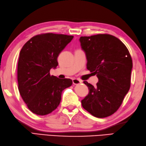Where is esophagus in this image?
<instances>
[{"instance_id": "1", "label": "esophagus", "mask_w": 146, "mask_h": 146, "mask_svg": "<svg viewBox=\"0 0 146 146\" xmlns=\"http://www.w3.org/2000/svg\"><path fill=\"white\" fill-rule=\"evenodd\" d=\"M82 81L81 80H79L78 79H72V83L74 84H81Z\"/></svg>"}]
</instances>
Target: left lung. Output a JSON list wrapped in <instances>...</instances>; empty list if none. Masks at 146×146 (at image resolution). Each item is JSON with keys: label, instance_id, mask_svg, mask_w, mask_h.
I'll use <instances>...</instances> for the list:
<instances>
[{"label": "left lung", "instance_id": "left-lung-1", "mask_svg": "<svg viewBox=\"0 0 146 146\" xmlns=\"http://www.w3.org/2000/svg\"><path fill=\"white\" fill-rule=\"evenodd\" d=\"M79 41L87 69L98 78L96 87L84 81L89 93L81 101L82 106L94 117H108L119 108L129 91L131 56L126 46L110 35L81 36Z\"/></svg>", "mask_w": 146, "mask_h": 146}]
</instances>
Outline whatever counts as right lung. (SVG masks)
Masks as SVG:
<instances>
[{
    "instance_id": "obj_1",
    "label": "right lung",
    "mask_w": 146,
    "mask_h": 146,
    "mask_svg": "<svg viewBox=\"0 0 146 146\" xmlns=\"http://www.w3.org/2000/svg\"><path fill=\"white\" fill-rule=\"evenodd\" d=\"M73 36L45 33L31 38L23 46L17 65L19 93L29 110L45 115L57 108L64 89L72 85L70 79L50 76L58 65L57 58Z\"/></svg>"
}]
</instances>
